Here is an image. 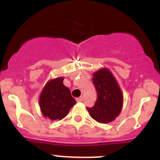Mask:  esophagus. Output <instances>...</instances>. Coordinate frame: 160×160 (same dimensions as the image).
I'll list each match as a JSON object with an SVG mask.
<instances>
[{"label":"esophagus","instance_id":"1","mask_svg":"<svg viewBox=\"0 0 160 160\" xmlns=\"http://www.w3.org/2000/svg\"><path fill=\"white\" fill-rule=\"evenodd\" d=\"M76 101H77L78 102H82V97L77 98H76Z\"/></svg>","mask_w":160,"mask_h":160}]
</instances>
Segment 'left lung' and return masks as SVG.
<instances>
[{
	"label": "left lung",
	"mask_w": 160,
	"mask_h": 160,
	"mask_svg": "<svg viewBox=\"0 0 160 160\" xmlns=\"http://www.w3.org/2000/svg\"><path fill=\"white\" fill-rule=\"evenodd\" d=\"M93 82L97 90V100L87 111L95 121L108 123L119 114L122 107V91L112 73L102 69L93 74Z\"/></svg>",
	"instance_id": "left-lung-1"
}]
</instances>
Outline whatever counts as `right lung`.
Returning <instances> with one entry per match:
<instances>
[{
    "mask_svg": "<svg viewBox=\"0 0 160 160\" xmlns=\"http://www.w3.org/2000/svg\"><path fill=\"white\" fill-rule=\"evenodd\" d=\"M39 101L42 114L52 121L65 118L76 103L70 89L63 85L62 78L49 81L44 87Z\"/></svg>",
    "mask_w": 160,
    "mask_h": 160,
    "instance_id": "1",
    "label": "right lung"
}]
</instances>
